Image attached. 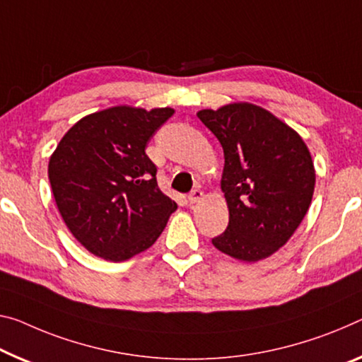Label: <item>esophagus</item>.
I'll return each instance as SVG.
<instances>
[{
  "label": "esophagus",
  "instance_id": "obj_1",
  "mask_svg": "<svg viewBox=\"0 0 362 362\" xmlns=\"http://www.w3.org/2000/svg\"><path fill=\"white\" fill-rule=\"evenodd\" d=\"M202 196H204V192L200 191V189H192V191L189 192L187 199H189V202H191V204H196V202H199L200 199H202Z\"/></svg>",
  "mask_w": 362,
  "mask_h": 362
}]
</instances>
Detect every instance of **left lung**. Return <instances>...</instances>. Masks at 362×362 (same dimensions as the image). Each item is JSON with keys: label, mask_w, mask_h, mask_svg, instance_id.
I'll return each mask as SVG.
<instances>
[{"label": "left lung", "mask_w": 362, "mask_h": 362, "mask_svg": "<svg viewBox=\"0 0 362 362\" xmlns=\"http://www.w3.org/2000/svg\"><path fill=\"white\" fill-rule=\"evenodd\" d=\"M197 116L225 153L221 191L230 221L212 244L246 262L269 257L296 231L313 200L315 171L308 147L290 126L251 103Z\"/></svg>", "instance_id": "left-lung-1"}]
</instances>
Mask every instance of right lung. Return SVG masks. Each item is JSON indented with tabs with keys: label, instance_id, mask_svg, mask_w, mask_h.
<instances>
[{
	"label": "right lung",
	"instance_id": "1",
	"mask_svg": "<svg viewBox=\"0 0 362 362\" xmlns=\"http://www.w3.org/2000/svg\"><path fill=\"white\" fill-rule=\"evenodd\" d=\"M175 110L115 107L88 115L61 139L48 177L66 226L88 252L121 262L146 251L177 209L160 191L146 147Z\"/></svg>",
	"mask_w": 362,
	"mask_h": 362
}]
</instances>
